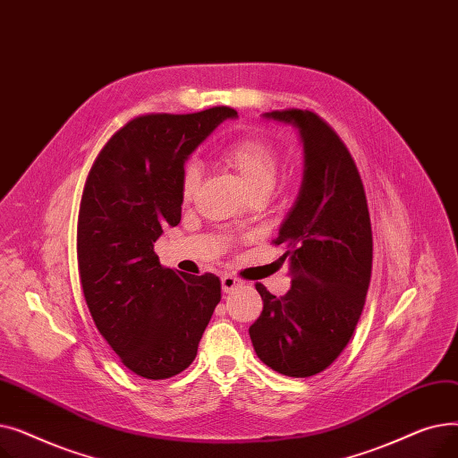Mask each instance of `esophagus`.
<instances>
[{
  "label": "esophagus",
  "mask_w": 458,
  "mask_h": 458,
  "mask_svg": "<svg viewBox=\"0 0 458 458\" xmlns=\"http://www.w3.org/2000/svg\"><path fill=\"white\" fill-rule=\"evenodd\" d=\"M242 284H243L242 280L235 278V276H232V275H225V276L221 278V285H223V292H225V293L233 292L235 287H239Z\"/></svg>",
  "instance_id": "1"
}]
</instances>
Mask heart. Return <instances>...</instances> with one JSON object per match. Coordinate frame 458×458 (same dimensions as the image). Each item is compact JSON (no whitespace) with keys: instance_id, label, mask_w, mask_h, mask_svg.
Here are the masks:
<instances>
[{"instance_id":"obj_1","label":"heart","mask_w":458,"mask_h":458,"mask_svg":"<svg viewBox=\"0 0 458 458\" xmlns=\"http://www.w3.org/2000/svg\"><path fill=\"white\" fill-rule=\"evenodd\" d=\"M223 163L239 178L247 195L267 197L278 178V154L269 142L258 137H242L225 147ZM200 185V168L197 163H187L182 171V199L192 200Z\"/></svg>"}]
</instances>
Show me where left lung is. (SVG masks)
Listing matches in <instances>:
<instances>
[{
	"instance_id": "8db88e82",
	"label": "left lung",
	"mask_w": 458,
	"mask_h": 458,
	"mask_svg": "<svg viewBox=\"0 0 458 458\" xmlns=\"http://www.w3.org/2000/svg\"><path fill=\"white\" fill-rule=\"evenodd\" d=\"M297 128L304 150L299 197L275 245L290 261L292 287L275 297L256 284L263 310L249 328L263 364L304 378L325 371L347 347L371 280L373 237L358 168L342 139L316 113L263 114Z\"/></svg>"
}]
</instances>
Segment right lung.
<instances>
[{"label": "right lung", "instance_id": "1", "mask_svg": "<svg viewBox=\"0 0 458 458\" xmlns=\"http://www.w3.org/2000/svg\"><path fill=\"white\" fill-rule=\"evenodd\" d=\"M232 107L142 114L96 157L80 206L78 267L96 328L139 377L182 373L221 301V280L163 267L154 243L182 219L187 157Z\"/></svg>", "mask_w": 458, "mask_h": 458}]
</instances>
